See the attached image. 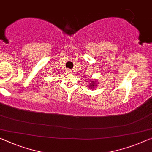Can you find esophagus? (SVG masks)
<instances>
[{
    "mask_svg": "<svg viewBox=\"0 0 152 152\" xmlns=\"http://www.w3.org/2000/svg\"><path fill=\"white\" fill-rule=\"evenodd\" d=\"M66 71L67 72V73H71V69H66Z\"/></svg>",
    "mask_w": 152,
    "mask_h": 152,
    "instance_id": "obj_1",
    "label": "esophagus"
}]
</instances>
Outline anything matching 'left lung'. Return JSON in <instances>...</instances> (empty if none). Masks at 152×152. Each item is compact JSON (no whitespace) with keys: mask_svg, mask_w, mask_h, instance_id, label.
Instances as JSON below:
<instances>
[{"mask_svg":"<svg viewBox=\"0 0 152 152\" xmlns=\"http://www.w3.org/2000/svg\"><path fill=\"white\" fill-rule=\"evenodd\" d=\"M93 83H94V81H93L92 83V86H90V88H94V86H94V85H95V83H94V84H93Z\"/></svg>","mask_w":152,"mask_h":152,"instance_id":"left-lung-1","label":"left lung"}]
</instances>
